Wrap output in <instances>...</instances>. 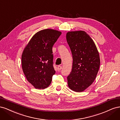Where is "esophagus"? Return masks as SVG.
<instances>
[{"instance_id":"esophagus-1","label":"esophagus","mask_w":120,"mask_h":120,"mask_svg":"<svg viewBox=\"0 0 120 120\" xmlns=\"http://www.w3.org/2000/svg\"><path fill=\"white\" fill-rule=\"evenodd\" d=\"M57 70H59V71H60L61 68H62V67L61 66H57Z\"/></svg>"}]
</instances>
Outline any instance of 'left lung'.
I'll list each match as a JSON object with an SVG mask.
<instances>
[{
  "label": "left lung",
  "mask_w": 120,
  "mask_h": 120,
  "mask_svg": "<svg viewBox=\"0 0 120 120\" xmlns=\"http://www.w3.org/2000/svg\"><path fill=\"white\" fill-rule=\"evenodd\" d=\"M66 38L73 60L71 71L67 77L68 86L81 92L95 81L100 65L99 53L93 40L84 31L68 32Z\"/></svg>",
  "instance_id": "obj_1"
}]
</instances>
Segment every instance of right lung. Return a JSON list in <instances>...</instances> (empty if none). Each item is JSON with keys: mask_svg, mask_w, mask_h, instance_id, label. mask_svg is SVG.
I'll return each instance as SVG.
<instances>
[{"mask_svg": "<svg viewBox=\"0 0 120 120\" xmlns=\"http://www.w3.org/2000/svg\"><path fill=\"white\" fill-rule=\"evenodd\" d=\"M61 32L46 29L36 33L25 46L21 56L23 73L35 89L48 87L56 73L53 66L52 46Z\"/></svg>", "mask_w": 120, "mask_h": 120, "instance_id": "add662e5", "label": "right lung"}]
</instances>
